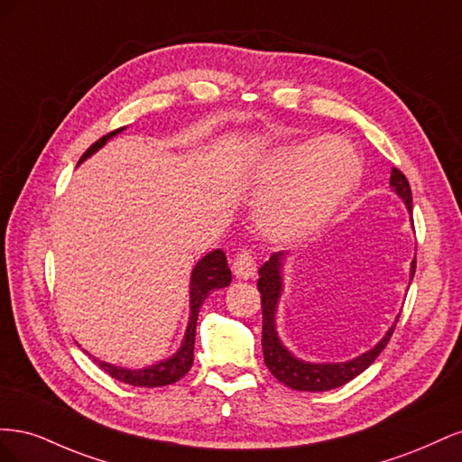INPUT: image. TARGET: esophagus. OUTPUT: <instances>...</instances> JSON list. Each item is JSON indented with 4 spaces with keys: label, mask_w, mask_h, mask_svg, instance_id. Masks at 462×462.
<instances>
[{
    "label": "esophagus",
    "mask_w": 462,
    "mask_h": 462,
    "mask_svg": "<svg viewBox=\"0 0 462 462\" xmlns=\"http://www.w3.org/2000/svg\"><path fill=\"white\" fill-rule=\"evenodd\" d=\"M233 273L239 279H253L256 275V260L248 250H243L233 260Z\"/></svg>",
    "instance_id": "esophagus-1"
}]
</instances>
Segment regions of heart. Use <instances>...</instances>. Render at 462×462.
<instances>
[{
  "mask_svg": "<svg viewBox=\"0 0 462 462\" xmlns=\"http://www.w3.org/2000/svg\"><path fill=\"white\" fill-rule=\"evenodd\" d=\"M358 179V160L341 146H283L254 167L263 187L256 206L260 227L277 241L299 243L326 226Z\"/></svg>",
  "mask_w": 462,
  "mask_h": 462,
  "instance_id": "heart-1",
  "label": "heart"
}]
</instances>
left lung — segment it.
Masks as SVG:
<instances>
[{
    "label": "left lung",
    "mask_w": 462,
    "mask_h": 462,
    "mask_svg": "<svg viewBox=\"0 0 462 462\" xmlns=\"http://www.w3.org/2000/svg\"><path fill=\"white\" fill-rule=\"evenodd\" d=\"M389 185L402 200V204L407 206L409 214H412V192L409 187V180L397 170V167L391 170ZM285 260H287V253H273L270 260L265 262L258 272L260 275L258 291L262 292V351H263L265 366H268V370L277 377L279 382L297 391H312V393H316V391H329L335 387H341L346 382L355 380L358 374L365 372L372 362L380 356L387 341L391 339V335H393L399 316L395 318L393 326L385 331L383 337L377 341L370 351L362 353L351 360H345V362L302 360L289 351L277 333V306H279V299L283 295ZM414 270H416V258L411 262V282L414 277Z\"/></svg>",
    "instance_id": "1"
}]
</instances>
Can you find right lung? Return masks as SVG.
Here are the masks:
<instances>
[{
	"label": "right lung",
	"instance_id": "add662e5",
	"mask_svg": "<svg viewBox=\"0 0 462 462\" xmlns=\"http://www.w3.org/2000/svg\"><path fill=\"white\" fill-rule=\"evenodd\" d=\"M125 127L109 133L106 136H102L100 141H96L85 153H82V158L79 160V165L82 162H87L92 153H96L100 148L106 146V143L109 138L117 136L119 133H123ZM231 283V270L227 265V258L226 253H223L221 248L212 250V253H208L206 256H202L199 260V263L194 265L192 272H190V285H189V324H187V331H185V337L180 346L177 348V353H173L170 358L160 360L156 365H150L144 368H123V366H116V365H109L106 360H100L92 356L90 353H87L88 356H92L94 362H97V366H100L104 372H107L111 377H116V380L123 382V383H129L134 387H162V385H171L175 382H179L180 377H183L190 366H192V360H194V333H197V319H199V312L202 309L204 300L208 299V295L216 289H223Z\"/></svg>",
	"mask_w": 462,
	"mask_h": 462
}]
</instances>
